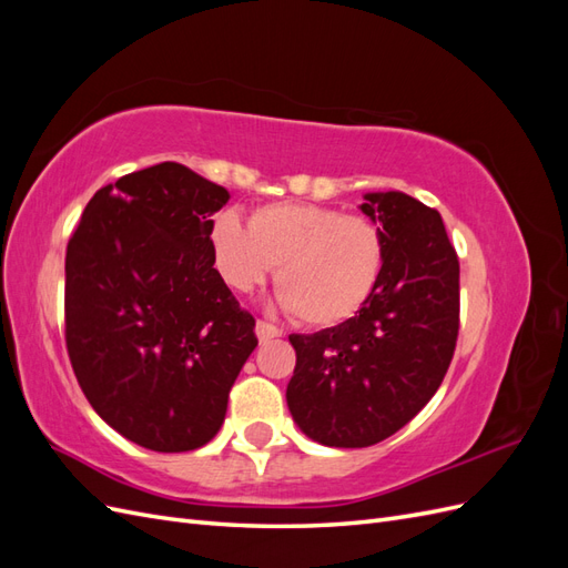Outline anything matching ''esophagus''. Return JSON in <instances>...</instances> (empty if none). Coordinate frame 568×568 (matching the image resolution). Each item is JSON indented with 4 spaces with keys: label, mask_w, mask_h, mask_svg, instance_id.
Masks as SVG:
<instances>
[{
    "label": "esophagus",
    "mask_w": 568,
    "mask_h": 568,
    "mask_svg": "<svg viewBox=\"0 0 568 568\" xmlns=\"http://www.w3.org/2000/svg\"><path fill=\"white\" fill-rule=\"evenodd\" d=\"M255 336H257V341H261V343H267L270 338L282 336V329H280V326L265 322V320H257L255 322Z\"/></svg>",
    "instance_id": "1"
}]
</instances>
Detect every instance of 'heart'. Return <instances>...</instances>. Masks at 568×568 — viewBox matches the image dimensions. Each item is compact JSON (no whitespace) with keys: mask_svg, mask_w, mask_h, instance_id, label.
<instances>
[{"mask_svg":"<svg viewBox=\"0 0 568 568\" xmlns=\"http://www.w3.org/2000/svg\"><path fill=\"white\" fill-rule=\"evenodd\" d=\"M217 270L239 291L261 284L277 265L280 303L307 326L355 317L384 272V234L365 215L315 203H267L248 225L234 211L215 215Z\"/></svg>","mask_w":568,"mask_h":568,"instance_id":"heart-1","label":"heart"}]
</instances>
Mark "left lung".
Wrapping results in <instances>:
<instances>
[{"instance_id":"left-lung-1","label":"left lung","mask_w":568,"mask_h":568,"mask_svg":"<svg viewBox=\"0 0 568 568\" xmlns=\"http://www.w3.org/2000/svg\"><path fill=\"white\" fill-rule=\"evenodd\" d=\"M384 234V272L348 322L291 334L286 405L301 432L332 448L393 436L434 398L457 343L459 261L438 211L403 192L359 205Z\"/></svg>"}]
</instances>
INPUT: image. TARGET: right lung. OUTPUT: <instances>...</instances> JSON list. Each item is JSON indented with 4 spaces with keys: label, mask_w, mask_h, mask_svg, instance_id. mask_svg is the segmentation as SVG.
Wrapping results in <instances>:
<instances>
[{
    "label": "right lung",
    "mask_w": 568,
    "mask_h": 568,
    "mask_svg": "<svg viewBox=\"0 0 568 568\" xmlns=\"http://www.w3.org/2000/svg\"><path fill=\"white\" fill-rule=\"evenodd\" d=\"M230 192L180 163L101 186L65 251V346L97 415L156 453L209 443L255 320L213 267Z\"/></svg>",
    "instance_id": "obj_1"
}]
</instances>
